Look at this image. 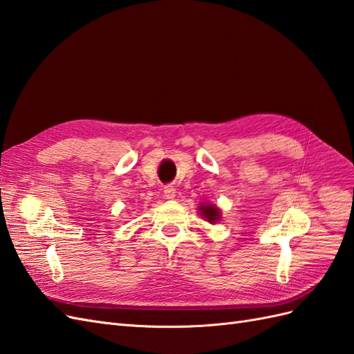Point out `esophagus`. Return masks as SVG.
<instances>
[{
	"label": "esophagus",
	"instance_id": "34e87169",
	"mask_svg": "<svg viewBox=\"0 0 354 354\" xmlns=\"http://www.w3.org/2000/svg\"><path fill=\"white\" fill-rule=\"evenodd\" d=\"M165 196H166V198H175V196H176V189L171 187V185H167V187H165Z\"/></svg>",
	"mask_w": 354,
	"mask_h": 354
}]
</instances>
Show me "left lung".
I'll list each match as a JSON object with an SVG mask.
<instances>
[{
    "mask_svg": "<svg viewBox=\"0 0 354 354\" xmlns=\"http://www.w3.org/2000/svg\"><path fill=\"white\" fill-rule=\"evenodd\" d=\"M198 211H201V214L205 216L206 221H209L211 224H214L215 221H218L221 218L220 209L214 205H202L198 207Z\"/></svg>",
    "mask_w": 354,
    "mask_h": 354,
    "instance_id": "obj_1",
    "label": "left lung"
}]
</instances>
